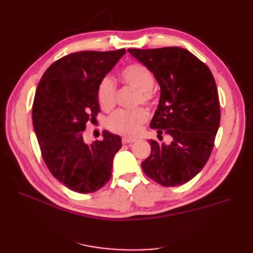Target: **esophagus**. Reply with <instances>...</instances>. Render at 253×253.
Listing matches in <instances>:
<instances>
[{"instance_id": "1", "label": "esophagus", "mask_w": 253, "mask_h": 253, "mask_svg": "<svg viewBox=\"0 0 253 253\" xmlns=\"http://www.w3.org/2000/svg\"><path fill=\"white\" fill-rule=\"evenodd\" d=\"M136 139H132V138H127V137H125V138H122V143L124 144H127V143H133L135 142Z\"/></svg>"}]
</instances>
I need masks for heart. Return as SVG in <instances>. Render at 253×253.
I'll use <instances>...</instances> for the list:
<instances>
[{
    "mask_svg": "<svg viewBox=\"0 0 253 253\" xmlns=\"http://www.w3.org/2000/svg\"><path fill=\"white\" fill-rule=\"evenodd\" d=\"M121 81L126 85L138 91L137 103L151 106L154 102L155 91L154 76L147 66L140 63H131L120 72ZM97 99L105 111L112 110L116 103V85L110 77L103 78L97 88ZM149 118L148 112L143 109L134 111H118L106 121L109 129L114 133L127 137L136 136Z\"/></svg>",
    "mask_w": 253,
    "mask_h": 253,
    "instance_id": "obj_1",
    "label": "heart"
}]
</instances>
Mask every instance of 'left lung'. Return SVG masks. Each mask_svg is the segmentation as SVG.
I'll return each mask as SVG.
<instances>
[{"mask_svg":"<svg viewBox=\"0 0 253 253\" xmlns=\"http://www.w3.org/2000/svg\"><path fill=\"white\" fill-rule=\"evenodd\" d=\"M127 51L160 86L151 128L172 137L169 144L150 140L151 154L141 163L142 170L164 187L183 185L202 171L213 149L220 120L215 80L209 67L185 48Z\"/></svg>","mask_w":253,"mask_h":253,"instance_id":"1","label":"left lung"}]
</instances>
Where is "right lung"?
<instances>
[{
  "mask_svg": "<svg viewBox=\"0 0 253 253\" xmlns=\"http://www.w3.org/2000/svg\"><path fill=\"white\" fill-rule=\"evenodd\" d=\"M125 53V48L70 53L53 62L38 84L33 124L42 157L53 177L75 192H96L111 178L120 137L103 131L102 140L87 144L83 132L100 112L99 83Z\"/></svg>",
  "mask_w": 253,
  "mask_h": 253,
  "instance_id": "right-lung-1",
  "label": "right lung"
}]
</instances>
